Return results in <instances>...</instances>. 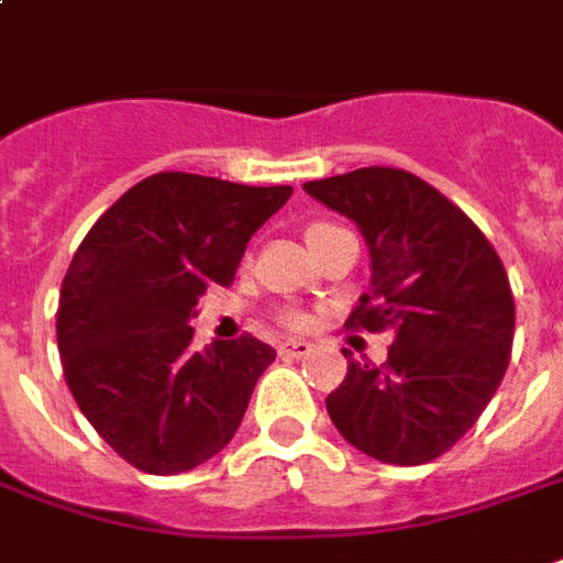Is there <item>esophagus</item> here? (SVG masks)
Listing matches in <instances>:
<instances>
[{
  "label": "esophagus",
  "instance_id": "34e87169",
  "mask_svg": "<svg viewBox=\"0 0 563 563\" xmlns=\"http://www.w3.org/2000/svg\"><path fill=\"white\" fill-rule=\"evenodd\" d=\"M310 350H313V344H310V341L292 338V341H283L280 344V356H286V360H305Z\"/></svg>",
  "mask_w": 563,
  "mask_h": 563
}]
</instances>
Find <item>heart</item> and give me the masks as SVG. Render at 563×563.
Listing matches in <instances>:
<instances>
[{"label": "heart", "instance_id": "1", "mask_svg": "<svg viewBox=\"0 0 563 563\" xmlns=\"http://www.w3.org/2000/svg\"><path fill=\"white\" fill-rule=\"evenodd\" d=\"M320 228H332V225H310L308 231H320ZM308 317L305 313H286V325L289 329H308Z\"/></svg>", "mask_w": 563, "mask_h": 563}]
</instances>
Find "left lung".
Segmentation results:
<instances>
[{"label":"left lung","instance_id":"left-lung-1","mask_svg":"<svg viewBox=\"0 0 563 563\" xmlns=\"http://www.w3.org/2000/svg\"><path fill=\"white\" fill-rule=\"evenodd\" d=\"M347 216L372 258L350 329H390L384 365L347 363L325 411L350 445L393 466H420L457 442L500 387L515 301L500 255L445 195L393 167L305 183Z\"/></svg>","mask_w":563,"mask_h":563}]
</instances>
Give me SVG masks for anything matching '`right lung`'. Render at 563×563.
Instances as JSON below:
<instances>
[{
  "label": "right lung",
  "instance_id": "obj_1",
  "mask_svg": "<svg viewBox=\"0 0 563 563\" xmlns=\"http://www.w3.org/2000/svg\"><path fill=\"white\" fill-rule=\"evenodd\" d=\"M292 186L155 173L106 210L60 286L57 347L81 415L136 470L188 473L231 442L274 347L258 338L195 350L207 286H228L243 250Z\"/></svg>",
  "mask_w": 563,
  "mask_h": 563
}]
</instances>
